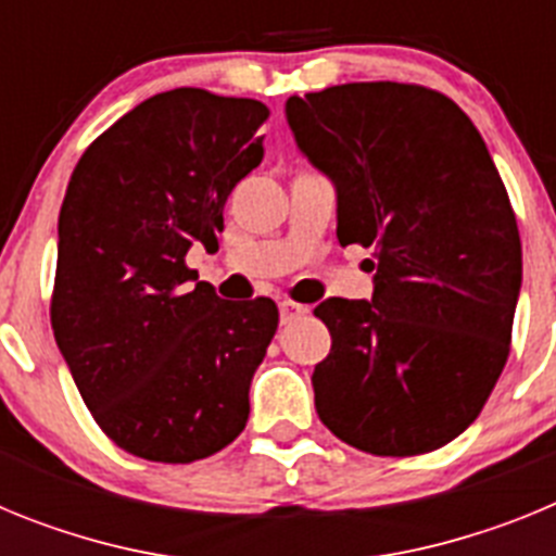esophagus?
<instances>
[{
	"mask_svg": "<svg viewBox=\"0 0 556 556\" xmlns=\"http://www.w3.org/2000/svg\"><path fill=\"white\" fill-rule=\"evenodd\" d=\"M281 323H292L294 317H301L303 312H306V306L303 303H294V301H281Z\"/></svg>",
	"mask_w": 556,
	"mask_h": 556,
	"instance_id": "esophagus-1",
	"label": "esophagus"
}]
</instances>
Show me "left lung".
Returning a JSON list of instances; mask_svg holds the SVG:
<instances>
[{
	"label": "left lung",
	"mask_w": 556,
	"mask_h": 556,
	"mask_svg": "<svg viewBox=\"0 0 556 556\" xmlns=\"http://www.w3.org/2000/svg\"><path fill=\"white\" fill-rule=\"evenodd\" d=\"M294 141L337 186L339 244H362L372 301L314 308L331 353L314 367L323 424L372 456L443 448L507 365L520 292L509 194L468 113L415 83L289 97Z\"/></svg>",
	"instance_id": "obj_1"
}]
</instances>
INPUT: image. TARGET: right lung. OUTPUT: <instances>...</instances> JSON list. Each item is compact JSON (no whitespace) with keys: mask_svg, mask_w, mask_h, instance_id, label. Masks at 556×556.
I'll use <instances>...</instances> for the list:
<instances>
[{"mask_svg":"<svg viewBox=\"0 0 556 556\" xmlns=\"http://www.w3.org/2000/svg\"><path fill=\"white\" fill-rule=\"evenodd\" d=\"M267 116L258 100L172 88L113 122L72 172L49 320L88 412L127 454L189 465L248 424L278 306L219 301L186 253L217 244L225 200L264 159Z\"/></svg>","mask_w":556,"mask_h":556,"instance_id":"obj_1","label":"right lung"}]
</instances>
